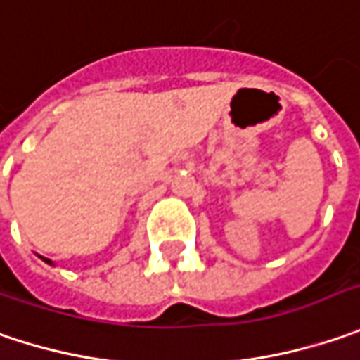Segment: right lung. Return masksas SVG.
I'll list each match as a JSON object with an SVG mask.
<instances>
[{"label": "right lung", "mask_w": 360, "mask_h": 360, "mask_svg": "<svg viewBox=\"0 0 360 360\" xmlns=\"http://www.w3.org/2000/svg\"><path fill=\"white\" fill-rule=\"evenodd\" d=\"M39 258H41V256H39ZM41 259H44L46 264H50V266H54V262H52V259H48V258H41Z\"/></svg>", "instance_id": "add662e5"}]
</instances>
